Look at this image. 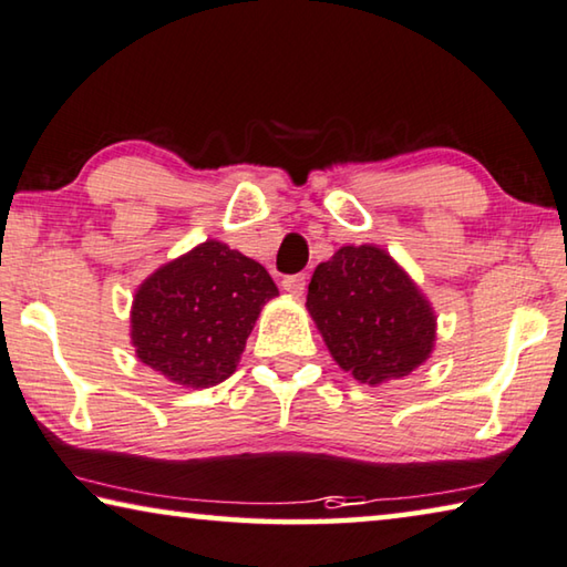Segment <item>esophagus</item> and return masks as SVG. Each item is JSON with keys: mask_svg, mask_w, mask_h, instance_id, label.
<instances>
[{"mask_svg": "<svg viewBox=\"0 0 567 567\" xmlns=\"http://www.w3.org/2000/svg\"><path fill=\"white\" fill-rule=\"evenodd\" d=\"M305 285H308V277H305V275H287L282 280V290L290 292V295H302Z\"/></svg>", "mask_w": 567, "mask_h": 567, "instance_id": "1", "label": "esophagus"}]
</instances>
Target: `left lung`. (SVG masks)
Segmentation results:
<instances>
[{"mask_svg": "<svg viewBox=\"0 0 567 567\" xmlns=\"http://www.w3.org/2000/svg\"><path fill=\"white\" fill-rule=\"evenodd\" d=\"M305 305L336 363L361 383L403 379L434 350V310L381 247H340L316 267Z\"/></svg>", "mask_w": 567, "mask_h": 567, "instance_id": "obj_1", "label": "left lung"}]
</instances>
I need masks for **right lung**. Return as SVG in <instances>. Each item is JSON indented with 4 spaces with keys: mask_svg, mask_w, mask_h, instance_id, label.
<instances>
[{
    "mask_svg": "<svg viewBox=\"0 0 567 567\" xmlns=\"http://www.w3.org/2000/svg\"><path fill=\"white\" fill-rule=\"evenodd\" d=\"M275 295L262 265L206 239L138 287L131 343L141 363L168 381L209 389L235 373L259 310Z\"/></svg>",
    "mask_w": 567,
    "mask_h": 567,
    "instance_id": "obj_1",
    "label": "right lung"
}]
</instances>
